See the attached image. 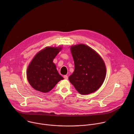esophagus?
Wrapping results in <instances>:
<instances>
[{"mask_svg":"<svg viewBox=\"0 0 134 134\" xmlns=\"http://www.w3.org/2000/svg\"><path fill=\"white\" fill-rule=\"evenodd\" d=\"M64 78L65 79H66V80H67V79H68V77L67 75H64Z\"/></svg>","mask_w":134,"mask_h":134,"instance_id":"1","label":"esophagus"}]
</instances>
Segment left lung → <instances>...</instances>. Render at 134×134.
Instances as JSON below:
<instances>
[{
    "label": "left lung",
    "mask_w": 134,
    "mask_h": 134,
    "mask_svg": "<svg viewBox=\"0 0 134 134\" xmlns=\"http://www.w3.org/2000/svg\"><path fill=\"white\" fill-rule=\"evenodd\" d=\"M75 70L70 82L81 94L87 95L98 90L106 76V67L100 55L88 46L80 44L70 48Z\"/></svg>",
    "instance_id": "obj_1"
}]
</instances>
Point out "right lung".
<instances>
[{"label":"right lung","instance_id":"obj_1","mask_svg":"<svg viewBox=\"0 0 134 134\" xmlns=\"http://www.w3.org/2000/svg\"><path fill=\"white\" fill-rule=\"evenodd\" d=\"M61 50L62 47H46L38 52L29 64L26 71L27 78L35 90L48 92L58 82L64 80L53 63Z\"/></svg>","mask_w":134,"mask_h":134}]
</instances>
